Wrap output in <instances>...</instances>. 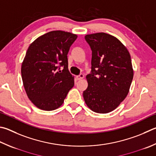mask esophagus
<instances>
[{
  "instance_id": "obj_1",
  "label": "esophagus",
  "mask_w": 156,
  "mask_h": 156,
  "mask_svg": "<svg viewBox=\"0 0 156 156\" xmlns=\"http://www.w3.org/2000/svg\"><path fill=\"white\" fill-rule=\"evenodd\" d=\"M84 78V75L83 74V73H80V75H78V76H76V79H77V80H81V79H83Z\"/></svg>"
}]
</instances>
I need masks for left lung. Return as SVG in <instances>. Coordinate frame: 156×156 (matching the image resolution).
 Returning a JSON list of instances; mask_svg holds the SVG:
<instances>
[{"instance_id": "1", "label": "left lung", "mask_w": 156, "mask_h": 156, "mask_svg": "<svg viewBox=\"0 0 156 156\" xmlns=\"http://www.w3.org/2000/svg\"><path fill=\"white\" fill-rule=\"evenodd\" d=\"M84 38L92 58L84 100L93 112H110L128 94L134 76L130 55L118 39L107 33L87 35Z\"/></svg>"}]
</instances>
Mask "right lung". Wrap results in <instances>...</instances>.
<instances>
[{
    "mask_svg": "<svg viewBox=\"0 0 156 156\" xmlns=\"http://www.w3.org/2000/svg\"><path fill=\"white\" fill-rule=\"evenodd\" d=\"M76 38V35L65 31H50L28 48L22 64V78L29 100L39 109L58 108L74 85L67 54Z\"/></svg>",
    "mask_w": 156,
    "mask_h": 156,
    "instance_id": "obj_1",
    "label": "right lung"
}]
</instances>
